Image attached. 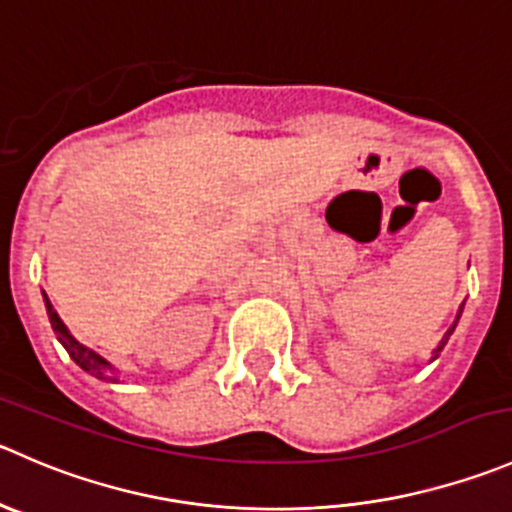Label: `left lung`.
Masks as SVG:
<instances>
[{
	"label": "left lung",
	"mask_w": 512,
	"mask_h": 512,
	"mask_svg": "<svg viewBox=\"0 0 512 512\" xmlns=\"http://www.w3.org/2000/svg\"><path fill=\"white\" fill-rule=\"evenodd\" d=\"M463 305H465V302H463ZM463 305H460L458 315H455V322H453V325H450V327H448V332H445V335H443V340H440V342H438V347H435V350H433V360H435V357H438V355H440V352H443L445 342H448V340H450V335H453V332H455V327H458V320H460V315H463Z\"/></svg>",
	"instance_id": "obj_1"
}]
</instances>
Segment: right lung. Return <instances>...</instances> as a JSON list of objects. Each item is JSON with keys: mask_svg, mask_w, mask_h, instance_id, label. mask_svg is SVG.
I'll return each instance as SVG.
<instances>
[{"mask_svg": "<svg viewBox=\"0 0 512 512\" xmlns=\"http://www.w3.org/2000/svg\"><path fill=\"white\" fill-rule=\"evenodd\" d=\"M42 297H44V307H47L49 325H52L54 335H57V340L62 342L64 350L69 352V357H72V360L77 362V365L82 367L84 372H89V375H92V377H97V380L117 382L119 380V370H114L112 362H107L102 355H99V352L89 350L87 345H82V342H79L77 337H74L72 332H69V327L64 325L62 317L57 315V310H54L52 302H49V297L44 295V292H42Z\"/></svg>", "mask_w": 512, "mask_h": 512, "instance_id": "1", "label": "right lung"}]
</instances>
